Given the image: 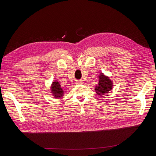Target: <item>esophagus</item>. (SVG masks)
I'll return each mask as SVG.
<instances>
[{
    "label": "esophagus",
    "mask_w": 156,
    "mask_h": 156,
    "mask_svg": "<svg viewBox=\"0 0 156 156\" xmlns=\"http://www.w3.org/2000/svg\"><path fill=\"white\" fill-rule=\"evenodd\" d=\"M75 83H76V85H80V84H82V81H81V80H78V81H76Z\"/></svg>",
    "instance_id": "obj_1"
}]
</instances>
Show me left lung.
<instances>
[{
    "mask_svg": "<svg viewBox=\"0 0 156 156\" xmlns=\"http://www.w3.org/2000/svg\"><path fill=\"white\" fill-rule=\"evenodd\" d=\"M99 78V83L95 87V90L98 95L101 96L111 90L113 83L112 81L108 76H105L103 73L100 74Z\"/></svg>",
    "mask_w": 156,
    "mask_h": 156,
    "instance_id": "1",
    "label": "left lung"
}]
</instances>
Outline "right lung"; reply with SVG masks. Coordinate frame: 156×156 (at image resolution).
Here are the masks:
<instances>
[{
  "instance_id": "1",
  "label": "right lung",
  "mask_w": 156,
  "mask_h": 156,
  "mask_svg": "<svg viewBox=\"0 0 156 156\" xmlns=\"http://www.w3.org/2000/svg\"><path fill=\"white\" fill-rule=\"evenodd\" d=\"M51 88V92L52 93V94L54 98H56V99H60V98H61L64 95V92L61 88L58 81H55L54 82H52Z\"/></svg>"
}]
</instances>
